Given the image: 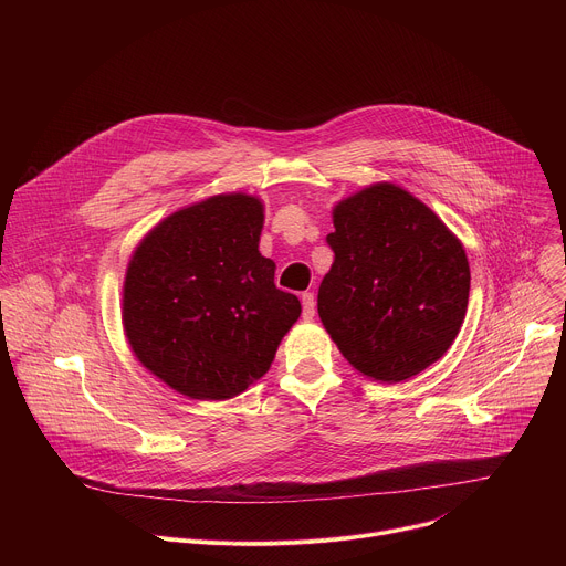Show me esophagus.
I'll list each match as a JSON object with an SVG mask.
<instances>
[{"label": "esophagus", "instance_id": "obj_1", "mask_svg": "<svg viewBox=\"0 0 566 566\" xmlns=\"http://www.w3.org/2000/svg\"><path fill=\"white\" fill-rule=\"evenodd\" d=\"M315 315V297L313 293H302V317L311 319Z\"/></svg>", "mask_w": 566, "mask_h": 566}]
</instances>
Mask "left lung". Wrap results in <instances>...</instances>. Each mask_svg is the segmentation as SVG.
Masks as SVG:
<instances>
[{
    "instance_id": "obj_1",
    "label": "left lung",
    "mask_w": 566,
    "mask_h": 566,
    "mask_svg": "<svg viewBox=\"0 0 566 566\" xmlns=\"http://www.w3.org/2000/svg\"><path fill=\"white\" fill-rule=\"evenodd\" d=\"M332 271L317 291L322 325L360 374L400 382L437 363L468 308L461 241L417 197L374 184L334 208Z\"/></svg>"
}]
</instances>
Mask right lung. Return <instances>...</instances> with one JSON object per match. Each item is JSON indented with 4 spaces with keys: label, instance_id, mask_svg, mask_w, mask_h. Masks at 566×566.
<instances>
[{
    "label": "right lung",
    "instance_id": "obj_1",
    "mask_svg": "<svg viewBox=\"0 0 566 566\" xmlns=\"http://www.w3.org/2000/svg\"><path fill=\"white\" fill-rule=\"evenodd\" d=\"M264 206L217 195L154 226L123 284L132 352L184 396L226 400L260 380L302 313L260 253Z\"/></svg>",
    "mask_w": 566,
    "mask_h": 566
}]
</instances>
